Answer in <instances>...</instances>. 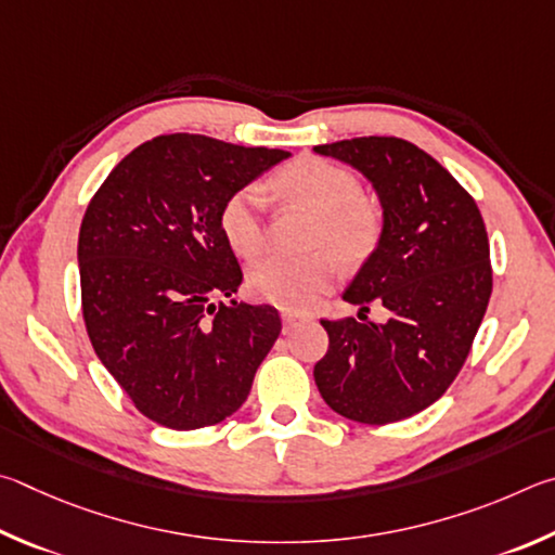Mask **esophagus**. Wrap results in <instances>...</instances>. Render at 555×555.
Returning <instances> with one entry per match:
<instances>
[{
	"instance_id": "esophagus-1",
	"label": "esophagus",
	"mask_w": 555,
	"mask_h": 555,
	"mask_svg": "<svg viewBox=\"0 0 555 555\" xmlns=\"http://www.w3.org/2000/svg\"><path fill=\"white\" fill-rule=\"evenodd\" d=\"M280 317H283V332H285V334L293 332V328L305 319L302 314H297V312H283Z\"/></svg>"
}]
</instances>
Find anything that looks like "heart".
Instances as JSON below:
<instances>
[{
    "mask_svg": "<svg viewBox=\"0 0 555 555\" xmlns=\"http://www.w3.org/2000/svg\"><path fill=\"white\" fill-rule=\"evenodd\" d=\"M280 202L314 217L307 258H262L248 270V289L260 302L302 312L322 299L338 278V262L358 268L375 256L385 236V209L363 192L358 175L319 155H302L270 175ZM266 197L258 184H243L223 199L219 229L241 258L258 256L266 243Z\"/></svg>",
    "mask_w": 555,
    "mask_h": 555,
    "instance_id": "obj_1",
    "label": "heart"
}]
</instances>
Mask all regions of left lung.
<instances>
[{
    "instance_id": "1",
    "label": "left lung",
    "mask_w": 555,
    "mask_h": 555,
    "mask_svg": "<svg viewBox=\"0 0 555 555\" xmlns=\"http://www.w3.org/2000/svg\"><path fill=\"white\" fill-rule=\"evenodd\" d=\"M314 151L361 170L385 209L380 248L344 293L361 314L322 319L328 351L314 380L346 420L400 422L439 400L470 353L492 295L482 214L439 160L397 135ZM371 304L391 312L385 325L364 317Z\"/></svg>"
}]
</instances>
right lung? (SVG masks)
<instances>
[{
  "instance_id": "obj_1",
  "label": "right lung",
  "mask_w": 555,
  "mask_h": 555,
  "mask_svg": "<svg viewBox=\"0 0 555 555\" xmlns=\"http://www.w3.org/2000/svg\"><path fill=\"white\" fill-rule=\"evenodd\" d=\"M287 155L199 133L155 135L87 204L77 241L87 336L151 422L204 429L246 402L283 322L270 305L211 302L243 280L219 209Z\"/></svg>"
}]
</instances>
